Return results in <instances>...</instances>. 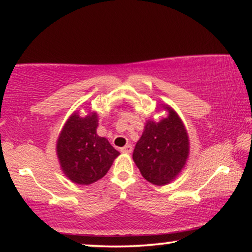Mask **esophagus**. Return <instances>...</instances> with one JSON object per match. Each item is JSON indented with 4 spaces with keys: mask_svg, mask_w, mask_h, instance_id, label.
Wrapping results in <instances>:
<instances>
[{
    "mask_svg": "<svg viewBox=\"0 0 252 252\" xmlns=\"http://www.w3.org/2000/svg\"><path fill=\"white\" fill-rule=\"evenodd\" d=\"M132 150H133V148H132L131 144H126V147L121 148V152L122 153H131Z\"/></svg>",
    "mask_w": 252,
    "mask_h": 252,
    "instance_id": "esophagus-1",
    "label": "esophagus"
}]
</instances>
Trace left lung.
Returning <instances> with one entry per match:
<instances>
[{"label":"left lung","instance_id":"obj_1","mask_svg":"<svg viewBox=\"0 0 252 252\" xmlns=\"http://www.w3.org/2000/svg\"><path fill=\"white\" fill-rule=\"evenodd\" d=\"M162 106L168 116L159 121H147L132 156L142 177L156 186L168 185L179 176L190 148L181 119L171 106Z\"/></svg>","mask_w":252,"mask_h":252}]
</instances>
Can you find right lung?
<instances>
[{
    "instance_id": "right-lung-1",
    "label": "right lung",
    "mask_w": 252,
    "mask_h": 252,
    "mask_svg": "<svg viewBox=\"0 0 252 252\" xmlns=\"http://www.w3.org/2000/svg\"><path fill=\"white\" fill-rule=\"evenodd\" d=\"M97 114L67 119L57 141V155L63 173L72 182L88 186L103 178L120 155L108 139L96 134Z\"/></svg>"
}]
</instances>
